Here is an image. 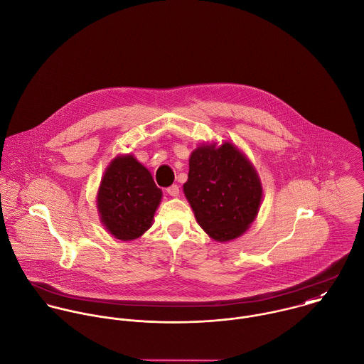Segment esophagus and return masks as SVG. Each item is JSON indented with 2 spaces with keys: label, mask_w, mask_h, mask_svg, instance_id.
<instances>
[{
  "label": "esophagus",
  "mask_w": 364,
  "mask_h": 364,
  "mask_svg": "<svg viewBox=\"0 0 364 364\" xmlns=\"http://www.w3.org/2000/svg\"><path fill=\"white\" fill-rule=\"evenodd\" d=\"M166 193H168L169 196H172V198H178V196H179V186H178V185L169 186V188L166 189Z\"/></svg>",
  "instance_id": "1"
}]
</instances>
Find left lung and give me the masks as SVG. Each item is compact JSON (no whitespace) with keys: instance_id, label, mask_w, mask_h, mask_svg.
<instances>
[{"instance_id":"1","label":"left lung","mask_w":364,"mask_h":364,"mask_svg":"<svg viewBox=\"0 0 364 364\" xmlns=\"http://www.w3.org/2000/svg\"><path fill=\"white\" fill-rule=\"evenodd\" d=\"M183 193L205 233L216 242H228L239 239L255 220L262 183L236 144L205 142L189 156Z\"/></svg>"}]
</instances>
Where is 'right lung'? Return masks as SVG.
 Segmentation results:
<instances>
[{
    "instance_id": "obj_1",
    "label": "right lung",
    "mask_w": 364,
    "mask_h": 364,
    "mask_svg": "<svg viewBox=\"0 0 364 364\" xmlns=\"http://www.w3.org/2000/svg\"><path fill=\"white\" fill-rule=\"evenodd\" d=\"M161 200L162 191L134 154H119L112 159L96 195L102 225L122 242L141 237L152 226Z\"/></svg>"
}]
</instances>
